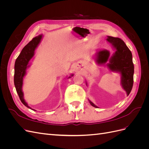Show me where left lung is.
Listing matches in <instances>:
<instances>
[{
	"label": "left lung",
	"mask_w": 149,
	"mask_h": 149,
	"mask_svg": "<svg viewBox=\"0 0 149 149\" xmlns=\"http://www.w3.org/2000/svg\"><path fill=\"white\" fill-rule=\"evenodd\" d=\"M106 40L116 49V52L109 57L110 53L107 49L99 51L96 53V62L98 64H105L109 60V63L107 64V66L111 71L120 73V84L127 95L129 96L134 83V66L132 53L123 40L119 38L107 36ZM89 101L92 106L98 107L90 100Z\"/></svg>",
	"instance_id": "obj_1"
}]
</instances>
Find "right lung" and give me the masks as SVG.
<instances>
[{
    "label": "right lung",
    "instance_id": "obj_1",
    "mask_svg": "<svg viewBox=\"0 0 149 149\" xmlns=\"http://www.w3.org/2000/svg\"><path fill=\"white\" fill-rule=\"evenodd\" d=\"M43 35H39L33 38L31 41L22 49L21 53L17 57L15 63L14 72V84L17 93L19 95L21 102L29 109L35 111L28 106L24 98V93L22 91L24 77L26 74L27 68L30 66L29 61L35 55V49L37 48L39 43L41 42ZM72 74L71 76H73ZM69 78H71L70 76Z\"/></svg>",
    "mask_w": 149,
    "mask_h": 149
}]
</instances>
